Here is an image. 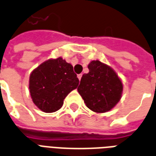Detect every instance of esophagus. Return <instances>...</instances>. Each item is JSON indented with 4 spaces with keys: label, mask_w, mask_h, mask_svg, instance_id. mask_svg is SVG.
I'll list each match as a JSON object with an SVG mask.
<instances>
[{
    "label": "esophagus",
    "mask_w": 156,
    "mask_h": 156,
    "mask_svg": "<svg viewBox=\"0 0 156 156\" xmlns=\"http://www.w3.org/2000/svg\"><path fill=\"white\" fill-rule=\"evenodd\" d=\"M82 76H83V74H78V78L79 79V81L81 80V78H82Z\"/></svg>",
    "instance_id": "obj_1"
}]
</instances>
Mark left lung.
Segmentation results:
<instances>
[{
	"label": "left lung",
	"instance_id": "8db88e82",
	"mask_svg": "<svg viewBox=\"0 0 156 156\" xmlns=\"http://www.w3.org/2000/svg\"><path fill=\"white\" fill-rule=\"evenodd\" d=\"M87 67L89 73L81 78L78 93L87 108L94 112L110 111L121 99L122 80L112 68L99 60H92Z\"/></svg>",
	"mask_w": 156,
	"mask_h": 156
}]
</instances>
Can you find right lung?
<instances>
[{
    "instance_id": "obj_1",
    "label": "right lung",
    "mask_w": 156,
    "mask_h": 156,
    "mask_svg": "<svg viewBox=\"0 0 156 156\" xmlns=\"http://www.w3.org/2000/svg\"><path fill=\"white\" fill-rule=\"evenodd\" d=\"M78 83L73 65L59 57L47 59L32 71L28 88L36 106L45 113H52L62 107L65 97Z\"/></svg>"
}]
</instances>
